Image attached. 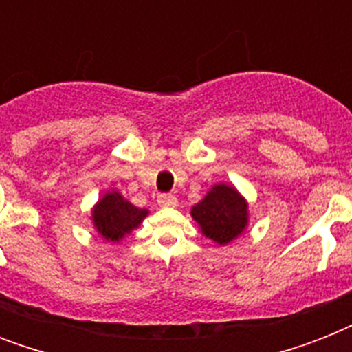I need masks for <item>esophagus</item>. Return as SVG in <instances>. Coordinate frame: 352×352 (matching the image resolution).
Segmentation results:
<instances>
[{
    "instance_id": "34e87169",
    "label": "esophagus",
    "mask_w": 352,
    "mask_h": 352,
    "mask_svg": "<svg viewBox=\"0 0 352 352\" xmlns=\"http://www.w3.org/2000/svg\"><path fill=\"white\" fill-rule=\"evenodd\" d=\"M157 203L160 206H164V208H175L179 201H177L175 195H171V193H160L159 197H157Z\"/></svg>"
}]
</instances>
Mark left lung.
I'll return each mask as SVG.
<instances>
[{"label":"left lung","mask_w":352,"mask_h":352,"mask_svg":"<svg viewBox=\"0 0 352 352\" xmlns=\"http://www.w3.org/2000/svg\"><path fill=\"white\" fill-rule=\"evenodd\" d=\"M192 217L199 232L219 246L230 245L248 226V201L234 184L217 182L203 201L192 206Z\"/></svg>","instance_id":"1"}]
</instances>
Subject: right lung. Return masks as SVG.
<instances>
[{"mask_svg":"<svg viewBox=\"0 0 352 352\" xmlns=\"http://www.w3.org/2000/svg\"><path fill=\"white\" fill-rule=\"evenodd\" d=\"M148 215V208L131 204L118 190L104 193L91 208V221L96 234L107 243H120L126 235L137 230Z\"/></svg>","mask_w":352,"mask_h":352,"instance_id":"right-lung-1","label":"right lung"}]
</instances>
